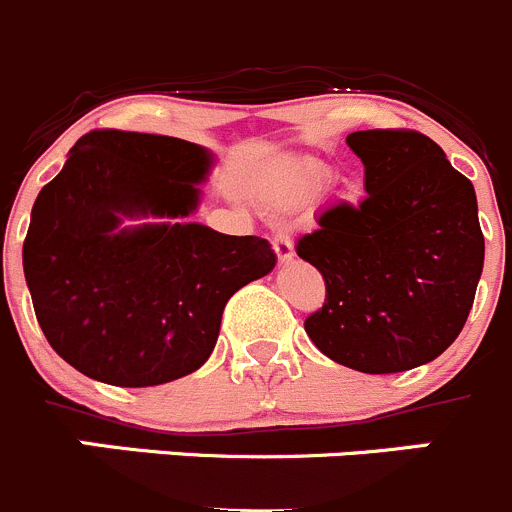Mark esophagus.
<instances>
[{"mask_svg":"<svg viewBox=\"0 0 512 512\" xmlns=\"http://www.w3.org/2000/svg\"><path fill=\"white\" fill-rule=\"evenodd\" d=\"M274 251H276V259H279L281 264H287V261L294 259V243L292 238H289V233H276Z\"/></svg>","mask_w":512,"mask_h":512,"instance_id":"34e87169","label":"esophagus"}]
</instances>
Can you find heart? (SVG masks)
<instances>
[{"instance_id":"b5f03b06","label":"heart","mask_w":512,"mask_h":512,"mask_svg":"<svg viewBox=\"0 0 512 512\" xmlns=\"http://www.w3.org/2000/svg\"><path fill=\"white\" fill-rule=\"evenodd\" d=\"M307 182H317V180H322V170H307Z\"/></svg>"}]
</instances>
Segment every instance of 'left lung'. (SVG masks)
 I'll return each instance as SVG.
<instances>
[{
    "instance_id": "left-lung-1",
    "label": "left lung",
    "mask_w": 512,
    "mask_h": 512,
    "mask_svg": "<svg viewBox=\"0 0 512 512\" xmlns=\"http://www.w3.org/2000/svg\"><path fill=\"white\" fill-rule=\"evenodd\" d=\"M348 147L368 195L322 210L297 241L327 289L304 330L345 368L401 373L439 358L475 302L485 264L475 187L419 131H353Z\"/></svg>"
}]
</instances>
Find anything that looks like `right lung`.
I'll list each match as a JSON object with an SVG mask.
<instances>
[{
    "instance_id": "1",
    "label": "right lung",
    "mask_w": 512,
    "mask_h": 512,
    "mask_svg": "<svg viewBox=\"0 0 512 512\" xmlns=\"http://www.w3.org/2000/svg\"><path fill=\"white\" fill-rule=\"evenodd\" d=\"M210 167L200 144L96 129L37 195L22 246L32 307L55 353L93 381L144 388L198 370L228 299L276 266L266 238L190 223Z\"/></svg>"
}]
</instances>
